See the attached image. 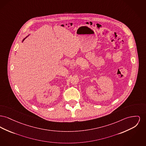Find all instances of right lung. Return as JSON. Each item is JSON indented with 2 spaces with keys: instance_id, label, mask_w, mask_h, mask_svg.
Returning a JSON list of instances; mask_svg holds the SVG:
<instances>
[{
  "instance_id": "1",
  "label": "right lung",
  "mask_w": 146,
  "mask_h": 146,
  "mask_svg": "<svg viewBox=\"0 0 146 146\" xmlns=\"http://www.w3.org/2000/svg\"><path fill=\"white\" fill-rule=\"evenodd\" d=\"M25 38H24V40H23V41H24V40H25Z\"/></svg>"
}]
</instances>
